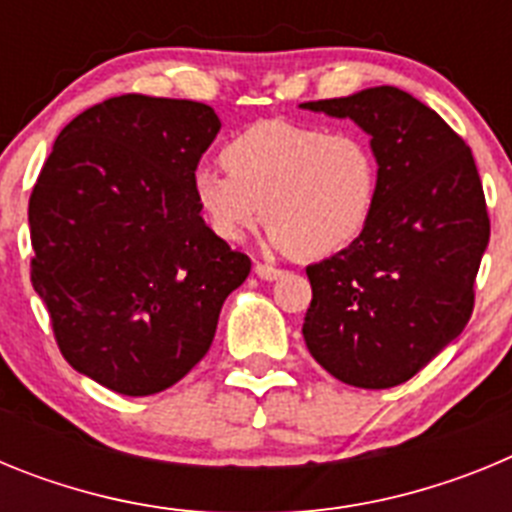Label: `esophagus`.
<instances>
[{
  "mask_svg": "<svg viewBox=\"0 0 512 512\" xmlns=\"http://www.w3.org/2000/svg\"><path fill=\"white\" fill-rule=\"evenodd\" d=\"M256 274H259L261 279H266V282H274V279L282 277V269H277V266L271 264H256Z\"/></svg>",
  "mask_w": 512,
  "mask_h": 512,
  "instance_id": "1",
  "label": "esophagus"
}]
</instances>
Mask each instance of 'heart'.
I'll return each instance as SVG.
<instances>
[{"instance_id":"heart-1","label":"heart","mask_w":512,"mask_h":512,"mask_svg":"<svg viewBox=\"0 0 512 512\" xmlns=\"http://www.w3.org/2000/svg\"><path fill=\"white\" fill-rule=\"evenodd\" d=\"M223 161L192 174L194 202L223 241L243 238L264 212L274 246L323 259L359 241L377 210L382 166L356 130L264 120L230 138Z\"/></svg>"}]
</instances>
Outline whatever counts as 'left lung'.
<instances>
[{"instance_id":"8db88e82","label":"left lung","mask_w":512,"mask_h":512,"mask_svg":"<svg viewBox=\"0 0 512 512\" xmlns=\"http://www.w3.org/2000/svg\"><path fill=\"white\" fill-rule=\"evenodd\" d=\"M351 117L382 166L377 210L359 241L307 266L302 336L341 382L387 390L408 382L469 323L490 243L482 179L469 146L397 87L305 102Z\"/></svg>"}]
</instances>
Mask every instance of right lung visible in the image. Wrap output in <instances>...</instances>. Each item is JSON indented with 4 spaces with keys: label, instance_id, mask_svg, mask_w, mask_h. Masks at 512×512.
Returning a JSON list of instances; mask_svg holds the SVG:
<instances>
[{
    "label": "right lung",
    "instance_id": "obj_1",
    "mask_svg": "<svg viewBox=\"0 0 512 512\" xmlns=\"http://www.w3.org/2000/svg\"><path fill=\"white\" fill-rule=\"evenodd\" d=\"M220 130L210 104L122 94L61 130L30 194V279L63 359L128 397L207 354L251 259L205 225L192 174Z\"/></svg>",
    "mask_w": 512,
    "mask_h": 512
}]
</instances>
